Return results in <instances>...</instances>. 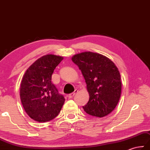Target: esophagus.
Instances as JSON below:
<instances>
[{
	"label": "esophagus",
	"instance_id": "esophagus-1",
	"mask_svg": "<svg viewBox=\"0 0 150 150\" xmlns=\"http://www.w3.org/2000/svg\"><path fill=\"white\" fill-rule=\"evenodd\" d=\"M78 91H77V90H75L74 92H73L72 93H71V94H69V95H68V98H69V99L72 98H73V96H74L76 94V93L78 92Z\"/></svg>",
	"mask_w": 150,
	"mask_h": 150
}]
</instances>
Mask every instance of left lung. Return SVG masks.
Listing matches in <instances>:
<instances>
[{"instance_id": "1", "label": "left lung", "mask_w": 150, "mask_h": 150, "mask_svg": "<svg viewBox=\"0 0 150 150\" xmlns=\"http://www.w3.org/2000/svg\"><path fill=\"white\" fill-rule=\"evenodd\" d=\"M72 60L81 70L89 94L83 106L88 114L98 117L108 115L116 107L121 94V76L110 59L86 51L75 54Z\"/></svg>"}]
</instances>
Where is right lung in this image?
I'll use <instances>...</instances> for the list:
<instances>
[{
	"instance_id": "right-lung-1",
	"label": "right lung",
	"mask_w": 150,
	"mask_h": 150,
	"mask_svg": "<svg viewBox=\"0 0 150 150\" xmlns=\"http://www.w3.org/2000/svg\"><path fill=\"white\" fill-rule=\"evenodd\" d=\"M64 57L47 54L26 70L21 81L20 97L25 112L33 120L49 121L60 112L65 98L51 82L55 68Z\"/></svg>"
}]
</instances>
